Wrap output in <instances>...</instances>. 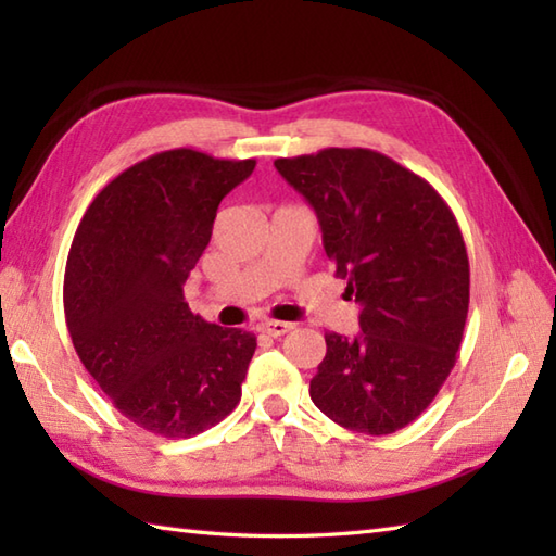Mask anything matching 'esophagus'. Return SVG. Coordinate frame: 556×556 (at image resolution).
I'll return each mask as SVG.
<instances>
[{"label": "esophagus", "instance_id": "34e87169", "mask_svg": "<svg viewBox=\"0 0 556 556\" xmlns=\"http://www.w3.org/2000/svg\"><path fill=\"white\" fill-rule=\"evenodd\" d=\"M293 325L291 323H263L260 325V332L267 334V337H285L287 332H291Z\"/></svg>", "mask_w": 556, "mask_h": 556}]
</instances>
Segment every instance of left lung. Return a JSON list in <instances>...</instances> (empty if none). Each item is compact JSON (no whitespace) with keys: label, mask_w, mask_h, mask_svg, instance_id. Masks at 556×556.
I'll return each mask as SVG.
<instances>
[{"label":"left lung","mask_w":556,"mask_h":556,"mask_svg":"<svg viewBox=\"0 0 556 556\" xmlns=\"http://www.w3.org/2000/svg\"><path fill=\"white\" fill-rule=\"evenodd\" d=\"M275 167L315 210L325 253L361 305L356 337L325 334L313 404L363 434L406 428L464 337L470 267L456 217L428 181L375 150L327 148Z\"/></svg>","instance_id":"1"}]
</instances>
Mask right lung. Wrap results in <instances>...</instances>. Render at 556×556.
<instances>
[{"label":"right lung","mask_w":556,"mask_h":556,"mask_svg":"<svg viewBox=\"0 0 556 556\" xmlns=\"http://www.w3.org/2000/svg\"><path fill=\"white\" fill-rule=\"evenodd\" d=\"M253 169L191 148L157 152L102 188L71 243V341L122 416L152 434H198L241 401L255 337L193 315L184 285L222 198Z\"/></svg>","instance_id":"right-lung-1"}]
</instances>
